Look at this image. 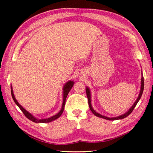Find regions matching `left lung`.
<instances>
[{
    "label": "left lung",
    "instance_id": "left-lung-1",
    "mask_svg": "<svg viewBox=\"0 0 153 153\" xmlns=\"http://www.w3.org/2000/svg\"><path fill=\"white\" fill-rule=\"evenodd\" d=\"M143 90H144V77H143V75H142V78H141V86H140V93H139V95L138 98H137L136 100L135 101V102L134 103L133 105L131 106V108H129V109L127 111L126 113H125L123 115H121L120 116H117V117H106L105 115H100V113H97V111H94V108H92V104H91V92H90V90L88 87H86V95H87V97H88V105H89V107L90 108V110H91L92 112L93 113L94 115H95L97 117H100V118H102V119H105V120H111V121H113V120H122V119L126 118V117H128V116L130 114L131 112H132L134 108H135V107L137 105V103L140 99V98L142 97V92H143Z\"/></svg>",
    "mask_w": 153,
    "mask_h": 153
}]
</instances>
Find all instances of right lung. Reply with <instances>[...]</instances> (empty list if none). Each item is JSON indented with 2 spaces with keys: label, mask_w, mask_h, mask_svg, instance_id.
<instances>
[{
  "label": "right lung",
  "mask_w": 153,
  "mask_h": 153,
  "mask_svg": "<svg viewBox=\"0 0 153 153\" xmlns=\"http://www.w3.org/2000/svg\"><path fill=\"white\" fill-rule=\"evenodd\" d=\"M74 84V82L72 81V80H69V81L65 83V84L64 85L63 88V104H62V107H61V110L59 111V112L56 114V115L52 116V117H50L48 118H46V119L36 118V117H34V116L32 115V114H31L30 113L28 112L27 111L25 110L22 105H19V103L17 102V100H16V98H15V95L13 94V88H12L11 85V91L12 98H13V99L14 102H15V104H16L18 107H19L21 111L24 113L25 116L27 119H29L30 120H31L32 121H33V122H35V123H49V122H51V121L56 120V119H58L62 115V113H63V111H64L65 105L66 98L67 97V95H68L69 92L70 91V90L72 88V87H73Z\"/></svg>",
  "instance_id": "right-lung-1"
}]
</instances>
